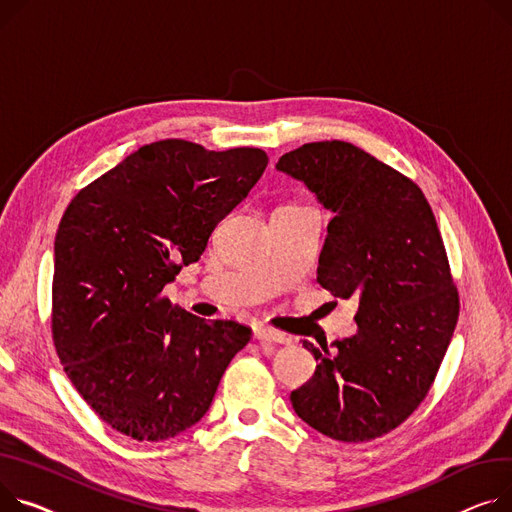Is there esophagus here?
Returning a JSON list of instances; mask_svg holds the SVG:
<instances>
[{
    "label": "esophagus",
    "mask_w": 512,
    "mask_h": 512,
    "mask_svg": "<svg viewBox=\"0 0 512 512\" xmlns=\"http://www.w3.org/2000/svg\"><path fill=\"white\" fill-rule=\"evenodd\" d=\"M255 333V339H259V342H267V344H290V337L282 331H276L271 327H265V325H257L253 329Z\"/></svg>",
    "instance_id": "1"
}]
</instances>
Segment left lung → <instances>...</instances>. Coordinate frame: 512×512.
Wrapping results in <instances>:
<instances>
[{
    "instance_id": "8db88e82",
    "label": "left lung",
    "mask_w": 512,
    "mask_h": 512,
    "mask_svg": "<svg viewBox=\"0 0 512 512\" xmlns=\"http://www.w3.org/2000/svg\"><path fill=\"white\" fill-rule=\"evenodd\" d=\"M276 168L333 212L317 282L360 302L356 335L333 350L302 342L319 364L292 407L333 440L379 438L418 410L459 319L432 208L412 179L348 142L304 144Z\"/></svg>"
}]
</instances>
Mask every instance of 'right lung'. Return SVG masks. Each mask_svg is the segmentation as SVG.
I'll return each mask as SVG.
<instances>
[{"label":"right lung","mask_w":512,"mask_h":512,"mask_svg":"<svg viewBox=\"0 0 512 512\" xmlns=\"http://www.w3.org/2000/svg\"><path fill=\"white\" fill-rule=\"evenodd\" d=\"M267 162L259 148L162 140L67 206L55 236L53 344L67 379L113 430L158 442L191 428L249 344V327L199 319L162 290L206 251Z\"/></svg>","instance_id":"1"}]
</instances>
